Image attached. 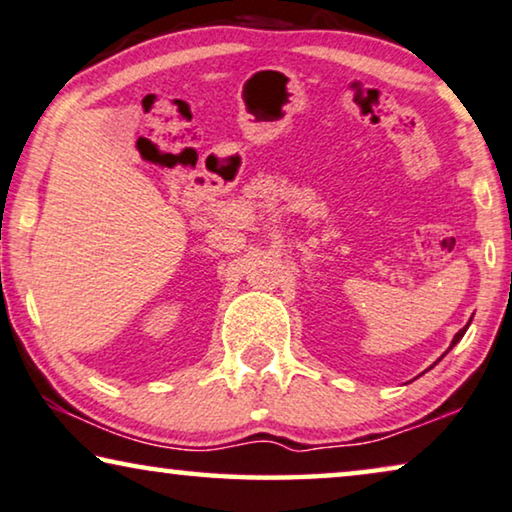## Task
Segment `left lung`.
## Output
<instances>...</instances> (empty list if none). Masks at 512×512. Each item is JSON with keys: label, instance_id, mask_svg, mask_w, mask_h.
<instances>
[{"label": "left lung", "instance_id": "1", "mask_svg": "<svg viewBox=\"0 0 512 512\" xmlns=\"http://www.w3.org/2000/svg\"><path fill=\"white\" fill-rule=\"evenodd\" d=\"M466 334V327L464 329H459L457 331V334H455V338H452V345H455V343H459V341H462V336ZM452 345H450V348H452Z\"/></svg>", "mask_w": 512, "mask_h": 512}]
</instances>
